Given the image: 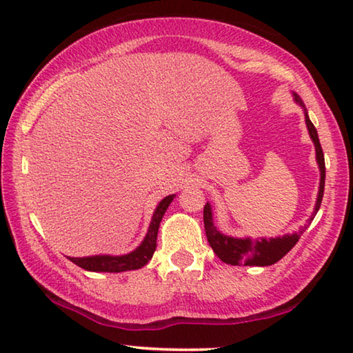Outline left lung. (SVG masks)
<instances>
[{
    "instance_id": "obj_1",
    "label": "left lung",
    "mask_w": 353,
    "mask_h": 353,
    "mask_svg": "<svg viewBox=\"0 0 353 353\" xmlns=\"http://www.w3.org/2000/svg\"><path fill=\"white\" fill-rule=\"evenodd\" d=\"M294 99L301 104L304 108V104L299 97L294 94ZM306 110V109H304ZM306 115V125L309 130V134L315 144V152H317V163L320 168V190H319V196H317V203H315V210L311 220H314L315 214L320 209V204H322V198H323V190H325V157H323V150L322 145H320L319 141V134L317 130H315L314 123L311 122V119L307 117V112H304ZM204 230H206V236H208V243L212 247L214 254L219 256L220 260L227 265H233V266H241V265H247V266H270L274 265L276 261H279L282 256H285L288 252L293 249V245L298 243L299 236L303 234V231L306 230L309 225H304V228L299 230V233L294 234H287L282 236V238H270V239H239V238H230V236H225L222 233H219L217 228L214 227L212 222V212H210V206L209 203L204 206ZM309 220V223H311Z\"/></svg>"
}]
</instances>
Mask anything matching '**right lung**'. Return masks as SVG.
<instances>
[{"mask_svg":"<svg viewBox=\"0 0 353 353\" xmlns=\"http://www.w3.org/2000/svg\"><path fill=\"white\" fill-rule=\"evenodd\" d=\"M174 194L163 198L159 206H157L154 217H152L149 231H147L145 239L143 241L138 249L131 252L128 255L122 256H109V255H97V256H87V259H70L74 265L83 268L87 271H103V272H122V271H131L139 270L143 268L147 261L152 259L154 252L157 249V236H159L160 222L165 215L168 206H170Z\"/></svg>","mask_w":353,"mask_h":353,"instance_id":"1","label":"right lung"}]
</instances>
